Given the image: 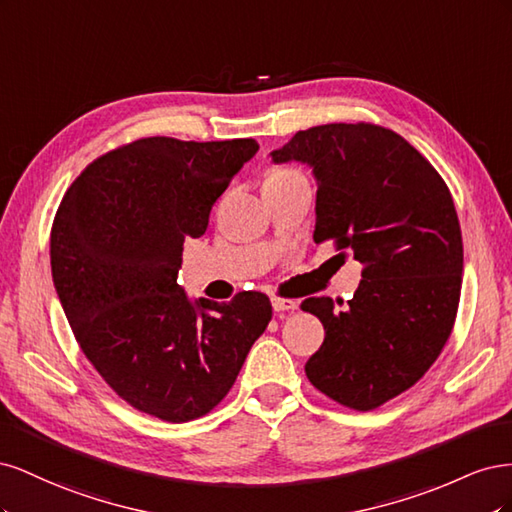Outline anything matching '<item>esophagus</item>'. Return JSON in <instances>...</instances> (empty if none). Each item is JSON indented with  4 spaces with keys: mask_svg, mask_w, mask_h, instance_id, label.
<instances>
[{
    "mask_svg": "<svg viewBox=\"0 0 512 512\" xmlns=\"http://www.w3.org/2000/svg\"><path fill=\"white\" fill-rule=\"evenodd\" d=\"M271 305H273L275 312H294V309L299 307L297 301L282 299V297H273V299H271Z\"/></svg>",
    "mask_w": 512,
    "mask_h": 512,
    "instance_id": "esophagus-1",
    "label": "esophagus"
}]
</instances>
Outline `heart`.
<instances>
[{"mask_svg":"<svg viewBox=\"0 0 512 512\" xmlns=\"http://www.w3.org/2000/svg\"><path fill=\"white\" fill-rule=\"evenodd\" d=\"M294 173H297V170H290V168H273V170H269L267 181H273V179H284V177H290V175H294Z\"/></svg>","mask_w":512,"mask_h":512,"instance_id":"b5f03b06","label":"heart"}]
</instances>
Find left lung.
I'll return each mask as SVG.
<instances>
[{
  "instance_id": "8db88e82",
  "label": "left lung",
  "mask_w": 512,
  "mask_h": 512,
  "mask_svg": "<svg viewBox=\"0 0 512 512\" xmlns=\"http://www.w3.org/2000/svg\"><path fill=\"white\" fill-rule=\"evenodd\" d=\"M271 158L312 166L314 241L363 265L342 312L329 297L301 303L324 327L305 374L337 404L374 410L421 380L451 337L463 273L453 196L406 138L374 123L301 130Z\"/></svg>"
}]
</instances>
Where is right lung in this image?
Segmentation results:
<instances>
[{
    "label": "right lung",
    "mask_w": 512,
    "mask_h": 512,
    "mask_svg": "<svg viewBox=\"0 0 512 512\" xmlns=\"http://www.w3.org/2000/svg\"><path fill=\"white\" fill-rule=\"evenodd\" d=\"M254 138L151 136L91 162L51 228L53 284L89 363L136 410L168 423L211 412L271 320L267 294L190 301L177 284L183 241L205 235Z\"/></svg>",
    "instance_id": "right-lung-1"
}]
</instances>
